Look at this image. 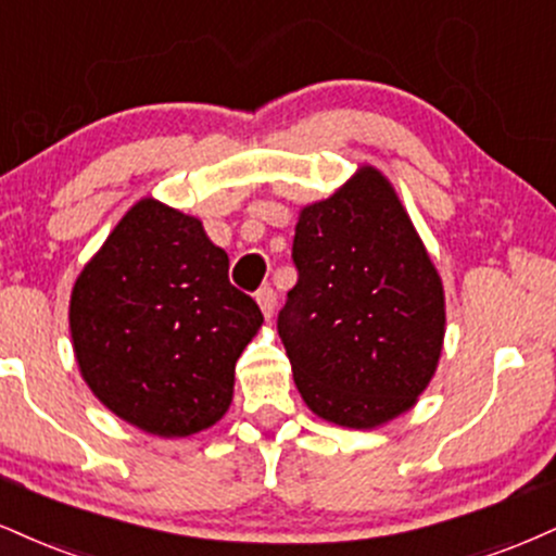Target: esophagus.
<instances>
[{"label":"esophagus","mask_w":556,"mask_h":556,"mask_svg":"<svg viewBox=\"0 0 556 556\" xmlns=\"http://www.w3.org/2000/svg\"><path fill=\"white\" fill-rule=\"evenodd\" d=\"M256 303L261 305V313H264L266 318H271L274 316V307H277V292H274L269 285H264L256 292Z\"/></svg>","instance_id":"1"}]
</instances>
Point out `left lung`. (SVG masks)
<instances>
[{"mask_svg": "<svg viewBox=\"0 0 556 556\" xmlns=\"http://www.w3.org/2000/svg\"><path fill=\"white\" fill-rule=\"evenodd\" d=\"M277 331L300 396L326 422L370 430L412 409L438 367L443 282L396 191L359 168L300 212Z\"/></svg>", "mask_w": 556, "mask_h": 556, "instance_id": "obj_1", "label": "left lung"}]
</instances>
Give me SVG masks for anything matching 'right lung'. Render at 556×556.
<instances>
[{"label":"right lung","instance_id":"right-lung-1","mask_svg":"<svg viewBox=\"0 0 556 556\" xmlns=\"http://www.w3.org/2000/svg\"><path fill=\"white\" fill-rule=\"evenodd\" d=\"M227 269L197 217L155 199L124 214L70 305L77 365L113 414L186 438L227 412L240 352L264 320Z\"/></svg>","mask_w":556,"mask_h":556}]
</instances>
